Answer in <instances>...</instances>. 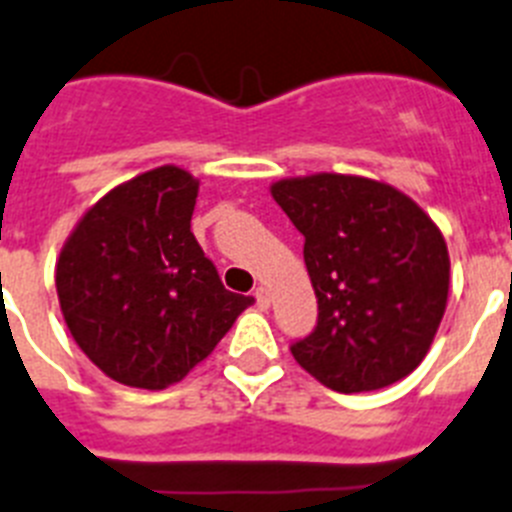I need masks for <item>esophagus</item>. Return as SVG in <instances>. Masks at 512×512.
I'll return each mask as SVG.
<instances>
[{
	"label": "esophagus",
	"mask_w": 512,
	"mask_h": 512,
	"mask_svg": "<svg viewBox=\"0 0 512 512\" xmlns=\"http://www.w3.org/2000/svg\"><path fill=\"white\" fill-rule=\"evenodd\" d=\"M255 299H257V306H260V309H268L270 306V291L265 286H260L255 291Z\"/></svg>",
	"instance_id": "esophagus-1"
}]
</instances>
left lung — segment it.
Masks as SVG:
<instances>
[{
	"label": "left lung",
	"instance_id": "8db88e82",
	"mask_svg": "<svg viewBox=\"0 0 512 512\" xmlns=\"http://www.w3.org/2000/svg\"><path fill=\"white\" fill-rule=\"evenodd\" d=\"M275 203L304 234L317 324L291 353L342 394L415 371L448 299V250L415 201L384 182L311 175L275 182Z\"/></svg>",
	"mask_w": 512,
	"mask_h": 512
}]
</instances>
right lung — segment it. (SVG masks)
I'll return each instance as SVG.
<instances>
[{
    "instance_id": "add662e5",
    "label": "right lung",
    "mask_w": 512,
    "mask_h": 512,
    "mask_svg": "<svg viewBox=\"0 0 512 512\" xmlns=\"http://www.w3.org/2000/svg\"><path fill=\"white\" fill-rule=\"evenodd\" d=\"M198 182L159 167L84 213L56 262L66 327L110 379L164 389L211 355L252 296L226 291L190 231Z\"/></svg>"
}]
</instances>
